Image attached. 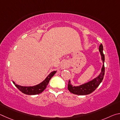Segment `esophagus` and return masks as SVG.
Masks as SVG:
<instances>
[{
    "instance_id": "1",
    "label": "esophagus",
    "mask_w": 120,
    "mask_h": 120,
    "mask_svg": "<svg viewBox=\"0 0 120 120\" xmlns=\"http://www.w3.org/2000/svg\"><path fill=\"white\" fill-rule=\"evenodd\" d=\"M61 68H67V67H68V63H67L66 62H62V63L61 64Z\"/></svg>"
}]
</instances>
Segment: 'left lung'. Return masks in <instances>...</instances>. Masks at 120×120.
I'll list each match as a JSON object with an SVG mask.
<instances>
[{
    "label": "left lung",
    "instance_id": "1",
    "mask_svg": "<svg viewBox=\"0 0 120 120\" xmlns=\"http://www.w3.org/2000/svg\"><path fill=\"white\" fill-rule=\"evenodd\" d=\"M103 47L102 44H101L99 46V52L101 56V60L103 62V66L101 69V72L98 76L92 79L91 81L88 82L87 83L83 84L82 85L79 86H73L71 83V81H68V90L69 91L73 94H76L79 95H85L91 94L93 91L95 90L100 83L103 79L104 73H105V68H104V60L105 57L103 52Z\"/></svg>",
    "mask_w": 120,
    "mask_h": 120
}]
</instances>
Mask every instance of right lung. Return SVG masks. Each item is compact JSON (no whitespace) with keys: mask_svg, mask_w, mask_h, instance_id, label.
<instances>
[{"mask_svg":"<svg viewBox=\"0 0 120 120\" xmlns=\"http://www.w3.org/2000/svg\"><path fill=\"white\" fill-rule=\"evenodd\" d=\"M56 73V71L52 72L42 82L36 85L33 86H20L16 84L14 81H12V83L15 85V86L20 91L22 92V93L27 94V95H36V94L41 93V92H43L44 91V90L47 87V85H48V83H49L50 79H51L52 77L54 76Z\"/></svg>","mask_w":120,"mask_h":120,"instance_id":"add662e5","label":"right lung"}]
</instances>
